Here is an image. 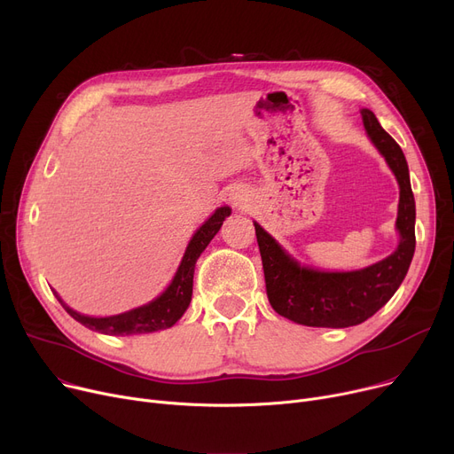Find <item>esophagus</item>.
<instances>
[{
    "instance_id": "esophagus-1",
    "label": "esophagus",
    "mask_w": 454,
    "mask_h": 454,
    "mask_svg": "<svg viewBox=\"0 0 454 454\" xmlns=\"http://www.w3.org/2000/svg\"><path fill=\"white\" fill-rule=\"evenodd\" d=\"M231 200H233V204H241L243 197L241 195H235V197H231Z\"/></svg>"
}]
</instances>
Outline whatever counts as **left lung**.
I'll return each instance as SVG.
<instances>
[{"instance_id": "left-lung-1", "label": "left lung", "mask_w": 454, "mask_h": 454, "mask_svg": "<svg viewBox=\"0 0 454 454\" xmlns=\"http://www.w3.org/2000/svg\"><path fill=\"white\" fill-rule=\"evenodd\" d=\"M361 114L372 143L385 156L399 184L397 250L363 270L320 272L301 267L274 237L254 223L269 301L278 315L301 325L349 327L363 324L394 296L414 255L416 202L407 160L395 139L379 125L375 114L368 108Z\"/></svg>"}]
</instances>
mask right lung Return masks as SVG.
Returning <instances> with one entry per match:
<instances>
[{
    "label": "right lung",
    "instance_id": "right-lung-1",
    "mask_svg": "<svg viewBox=\"0 0 454 454\" xmlns=\"http://www.w3.org/2000/svg\"><path fill=\"white\" fill-rule=\"evenodd\" d=\"M231 209L228 206L215 209L211 217L197 230L193 235V239L189 241L185 254L182 257V263L171 281L169 287L165 289L161 296L153 300L147 305H141L137 309H132L129 313L123 315H115V317H106V318H93V317H84L74 309L67 307L57 293V300L62 303L66 309V313L69 317H74L77 322L86 325L88 329L105 333V335H137V333H153L160 329H167L175 325L182 315L185 313V309L189 307L191 294H193V274H195V265L200 254L206 250L209 241L213 239L217 231L223 226V221L230 217Z\"/></svg>",
    "mask_w": 454,
    "mask_h": 454
}]
</instances>
